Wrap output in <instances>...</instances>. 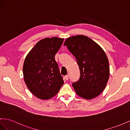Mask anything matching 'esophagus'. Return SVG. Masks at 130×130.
Instances as JSON below:
<instances>
[{
	"label": "esophagus",
	"mask_w": 130,
	"mask_h": 130,
	"mask_svg": "<svg viewBox=\"0 0 130 130\" xmlns=\"http://www.w3.org/2000/svg\"><path fill=\"white\" fill-rule=\"evenodd\" d=\"M64 79L66 80H68V79H69V75H66L64 76Z\"/></svg>",
	"instance_id": "34e87169"
}]
</instances>
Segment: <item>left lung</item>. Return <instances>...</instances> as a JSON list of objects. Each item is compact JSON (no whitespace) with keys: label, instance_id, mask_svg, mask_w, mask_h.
Returning a JSON list of instances; mask_svg holds the SVG:
<instances>
[{"label":"left lung","instance_id":"left-lung-1","mask_svg":"<svg viewBox=\"0 0 130 130\" xmlns=\"http://www.w3.org/2000/svg\"><path fill=\"white\" fill-rule=\"evenodd\" d=\"M64 45L75 57L80 76L72 86L78 96L92 99L99 95L109 76V62L103 49L92 39L76 35L66 39Z\"/></svg>","mask_w":130,"mask_h":130}]
</instances>
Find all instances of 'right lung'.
Segmentation results:
<instances>
[{
	"mask_svg": "<svg viewBox=\"0 0 130 130\" xmlns=\"http://www.w3.org/2000/svg\"><path fill=\"white\" fill-rule=\"evenodd\" d=\"M64 38H45L38 42L27 55L23 64L24 80L33 95L42 100L56 95L64 81L55 55Z\"/></svg>",
	"mask_w": 130,
	"mask_h": 130,
	"instance_id": "add662e5",
	"label": "right lung"
}]
</instances>
